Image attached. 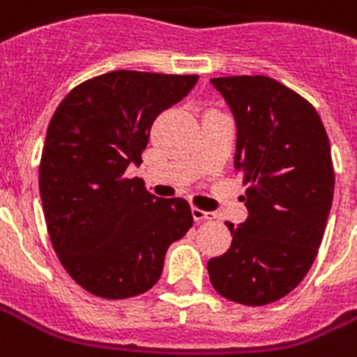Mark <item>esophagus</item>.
<instances>
[{
  "mask_svg": "<svg viewBox=\"0 0 357 357\" xmlns=\"http://www.w3.org/2000/svg\"><path fill=\"white\" fill-rule=\"evenodd\" d=\"M190 213L195 217V221H213V219H217V213H213V211H204V209L198 208L190 209Z\"/></svg>",
  "mask_w": 357,
  "mask_h": 357,
  "instance_id": "esophagus-1",
  "label": "esophagus"
}]
</instances>
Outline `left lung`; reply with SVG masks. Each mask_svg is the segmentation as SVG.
Segmentation results:
<instances>
[{"label": "left lung", "instance_id": "left-lung-1", "mask_svg": "<svg viewBox=\"0 0 357 357\" xmlns=\"http://www.w3.org/2000/svg\"><path fill=\"white\" fill-rule=\"evenodd\" d=\"M236 121L234 168L247 185L249 217L232 245L211 258L217 292L243 305H268L303 281L322 243L335 174L318 112L268 76L211 78Z\"/></svg>", "mask_w": 357, "mask_h": 357}]
</instances>
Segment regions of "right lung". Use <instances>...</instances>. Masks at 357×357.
Returning a JSON list of instances; mask_svg holds the SVG:
<instances>
[{
    "label": "right lung",
    "instance_id": "right-lung-1",
    "mask_svg": "<svg viewBox=\"0 0 357 357\" xmlns=\"http://www.w3.org/2000/svg\"><path fill=\"white\" fill-rule=\"evenodd\" d=\"M197 82L114 70L76 86L52 116L39 168L46 228L67 273L93 296L148 292L192 227L183 198L153 197L123 172L142 162L155 118Z\"/></svg>",
    "mask_w": 357,
    "mask_h": 357
}]
</instances>
